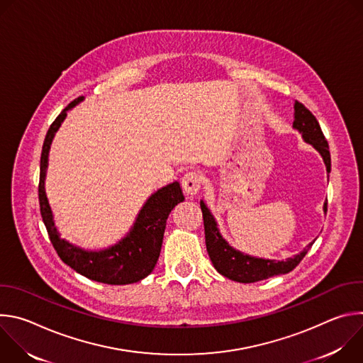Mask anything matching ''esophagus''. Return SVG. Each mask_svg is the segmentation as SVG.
Masks as SVG:
<instances>
[{"label":"esophagus","instance_id":"1","mask_svg":"<svg viewBox=\"0 0 363 363\" xmlns=\"http://www.w3.org/2000/svg\"><path fill=\"white\" fill-rule=\"evenodd\" d=\"M201 185H202V177L196 171L186 172L182 178V189L188 195H195L201 189Z\"/></svg>","mask_w":363,"mask_h":363}]
</instances>
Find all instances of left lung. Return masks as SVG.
I'll return each mask as SVG.
<instances>
[{"label":"left lung","mask_w":363,"mask_h":363,"mask_svg":"<svg viewBox=\"0 0 363 363\" xmlns=\"http://www.w3.org/2000/svg\"><path fill=\"white\" fill-rule=\"evenodd\" d=\"M293 126L297 130H300L306 142L313 145L320 152L323 161L326 164L328 172H330L329 143L315 115L298 100L294 101ZM326 206H328V202L325 203V211H326ZM201 210H202L203 230H205V245L216 270L224 277L238 283H254V281L266 280L273 276L286 274L291 272L303 260V257L307 254L308 248L313 245V242H310L307 248H304L300 254L294 255L293 258H289L286 262L263 260V258H254L250 255H244L240 251L231 248L225 242V240L221 237L217 228L214 217L211 216L210 210L206 208L202 201H201Z\"/></svg>","instance_id":"1"}]
</instances>
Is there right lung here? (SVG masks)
Here are the masks:
<instances>
[{
  "label": "right lung",
  "instance_id": "add662e5",
  "mask_svg": "<svg viewBox=\"0 0 363 363\" xmlns=\"http://www.w3.org/2000/svg\"><path fill=\"white\" fill-rule=\"evenodd\" d=\"M82 99L83 97L74 99L62 111L55 122L50 125L43 143L38 182V202L43 223L47 228L48 238L62 258V262L82 276L105 284L136 283L150 274L155 264H157L168 216L175 205L184 201V195L178 182L169 184L155 192L145 202L129 235L109 250L87 252L62 240L55 227L53 216H51L50 205L45 196L44 178L51 140H53L56 130L66 118V112Z\"/></svg>",
  "mask_w": 363,
  "mask_h": 363
}]
</instances>
